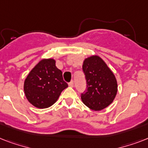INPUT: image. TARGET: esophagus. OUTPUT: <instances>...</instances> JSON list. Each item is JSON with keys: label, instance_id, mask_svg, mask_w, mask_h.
<instances>
[{"label": "esophagus", "instance_id": "34e87169", "mask_svg": "<svg viewBox=\"0 0 148 148\" xmlns=\"http://www.w3.org/2000/svg\"><path fill=\"white\" fill-rule=\"evenodd\" d=\"M68 85L70 86V87H71V88H73L74 87V81H71V82H70L69 84H68Z\"/></svg>", "mask_w": 148, "mask_h": 148}]
</instances>
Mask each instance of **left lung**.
Segmentation results:
<instances>
[{"mask_svg":"<svg viewBox=\"0 0 148 148\" xmlns=\"http://www.w3.org/2000/svg\"><path fill=\"white\" fill-rule=\"evenodd\" d=\"M83 71L87 82L81 100L93 110H101L114 100L117 83L114 74L99 56L94 55L84 60Z\"/></svg>","mask_w":148,"mask_h":148,"instance_id":"8db88e82","label":"left lung"}]
</instances>
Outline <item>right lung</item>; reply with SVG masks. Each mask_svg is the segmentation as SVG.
<instances>
[{
	"label": "right lung",
	"instance_id": "1",
	"mask_svg": "<svg viewBox=\"0 0 148 148\" xmlns=\"http://www.w3.org/2000/svg\"><path fill=\"white\" fill-rule=\"evenodd\" d=\"M55 63L52 58L40 60L24 81L25 96L36 108L43 109L53 105L62 90L68 87Z\"/></svg>",
	"mask_w": 148,
	"mask_h": 148
}]
</instances>
